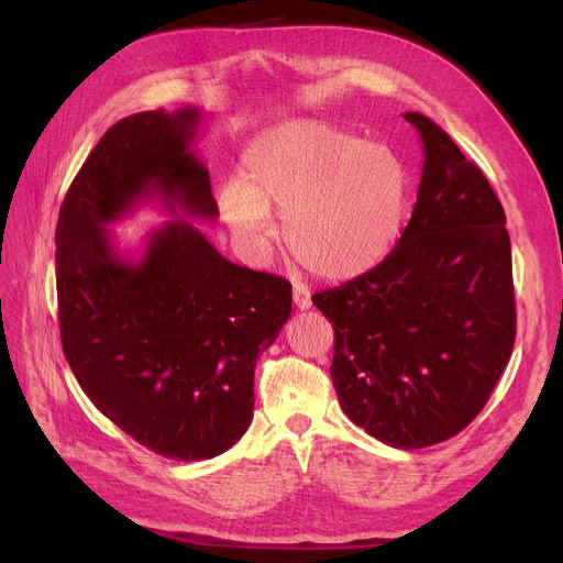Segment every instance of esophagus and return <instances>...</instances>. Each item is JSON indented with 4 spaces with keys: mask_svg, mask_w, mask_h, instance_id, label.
<instances>
[{
    "mask_svg": "<svg viewBox=\"0 0 563 563\" xmlns=\"http://www.w3.org/2000/svg\"><path fill=\"white\" fill-rule=\"evenodd\" d=\"M294 305L298 310H310L312 308V294L310 288L300 284V282H294Z\"/></svg>",
    "mask_w": 563,
    "mask_h": 563,
    "instance_id": "34e87169",
    "label": "esophagus"
}]
</instances>
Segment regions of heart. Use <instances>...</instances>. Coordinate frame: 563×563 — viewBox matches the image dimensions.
I'll use <instances>...</instances> for the list:
<instances>
[{
	"label": "heart",
	"instance_id": "1",
	"mask_svg": "<svg viewBox=\"0 0 563 563\" xmlns=\"http://www.w3.org/2000/svg\"><path fill=\"white\" fill-rule=\"evenodd\" d=\"M406 172L385 145L317 122H286L244 152L242 183L218 190V209L246 244L272 234L269 209L284 211L294 258L329 279L376 267L395 246Z\"/></svg>",
	"mask_w": 563,
	"mask_h": 563
}]
</instances>
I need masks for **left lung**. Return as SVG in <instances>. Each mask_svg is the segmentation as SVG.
Here are the masks:
<instances>
[{"label": "left lung", "mask_w": 563, "mask_h": 563, "mask_svg": "<svg viewBox=\"0 0 563 563\" xmlns=\"http://www.w3.org/2000/svg\"><path fill=\"white\" fill-rule=\"evenodd\" d=\"M411 220L373 269L312 296L335 331L331 378L345 416L395 449H424L479 416L515 347L512 249L482 168L420 112Z\"/></svg>", "instance_id": "8db88e82"}]
</instances>
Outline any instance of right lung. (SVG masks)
<instances>
[{
	"label": "right lung",
	"instance_id": "add662e5",
	"mask_svg": "<svg viewBox=\"0 0 563 563\" xmlns=\"http://www.w3.org/2000/svg\"><path fill=\"white\" fill-rule=\"evenodd\" d=\"M199 122V108H180L110 126L56 228L67 364L100 413L174 460H209L242 439L255 360L291 314V284L230 263L183 218L218 216L192 152ZM147 198L181 218L148 235L141 260H126L107 225Z\"/></svg>",
	"mask_w": 563,
	"mask_h": 563
}]
</instances>
